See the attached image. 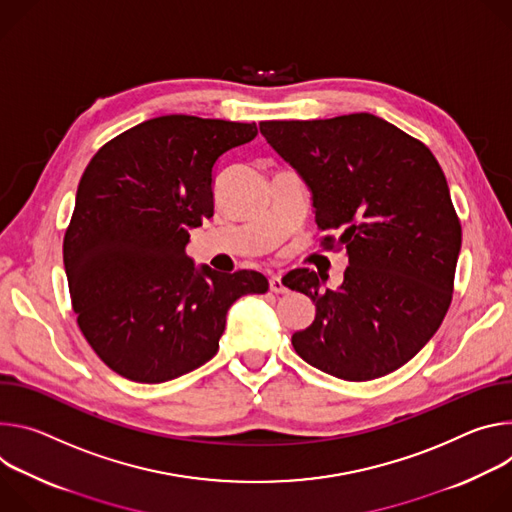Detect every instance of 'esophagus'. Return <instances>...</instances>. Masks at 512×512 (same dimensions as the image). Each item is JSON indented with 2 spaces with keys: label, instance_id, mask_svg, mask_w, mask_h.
<instances>
[{
  "label": "esophagus",
  "instance_id": "obj_1",
  "mask_svg": "<svg viewBox=\"0 0 512 512\" xmlns=\"http://www.w3.org/2000/svg\"><path fill=\"white\" fill-rule=\"evenodd\" d=\"M268 287L272 293H287V287L285 282H282V278L278 274H274L270 280H268Z\"/></svg>",
  "mask_w": 512,
  "mask_h": 512
}]
</instances>
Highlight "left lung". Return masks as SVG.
<instances>
[{
	"label": "left lung",
	"instance_id": "obj_1",
	"mask_svg": "<svg viewBox=\"0 0 512 512\" xmlns=\"http://www.w3.org/2000/svg\"><path fill=\"white\" fill-rule=\"evenodd\" d=\"M266 142L311 191L323 250H344L337 289L315 270L282 282L315 303L293 333L295 352L344 380L405 366L439 329L453 293L462 225L431 150L372 113L331 120L260 122Z\"/></svg>",
	"mask_w": 512,
	"mask_h": 512
}]
</instances>
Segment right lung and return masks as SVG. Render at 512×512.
Segmentation results:
<instances>
[{
    "mask_svg": "<svg viewBox=\"0 0 512 512\" xmlns=\"http://www.w3.org/2000/svg\"><path fill=\"white\" fill-rule=\"evenodd\" d=\"M256 124L160 116L97 150L79 181L63 242L79 329L105 366L158 384L219 350L225 315L262 295L256 270L195 268L189 232L213 217V168Z\"/></svg>",
    "mask_w": 512,
    "mask_h": 512,
    "instance_id": "add662e5",
    "label": "right lung"
}]
</instances>
